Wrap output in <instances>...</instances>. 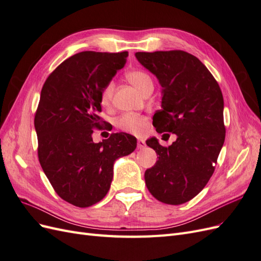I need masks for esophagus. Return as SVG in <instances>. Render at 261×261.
<instances>
[{"mask_svg":"<svg viewBox=\"0 0 261 261\" xmlns=\"http://www.w3.org/2000/svg\"><path fill=\"white\" fill-rule=\"evenodd\" d=\"M137 147H138V149H144V148L146 147L145 140H144V139H141V138H139V139L137 140Z\"/></svg>","mask_w":261,"mask_h":261,"instance_id":"esophagus-1","label":"esophagus"}]
</instances>
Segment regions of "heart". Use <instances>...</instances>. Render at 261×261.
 Returning <instances> with one entry per match:
<instances>
[{
  "instance_id": "obj_1",
  "label": "heart",
  "mask_w": 261,
  "mask_h": 261,
  "mask_svg": "<svg viewBox=\"0 0 261 261\" xmlns=\"http://www.w3.org/2000/svg\"><path fill=\"white\" fill-rule=\"evenodd\" d=\"M126 78H127L128 82L136 87L143 92L146 87L149 85H152V81L150 76L143 72V70H130L127 74H126ZM114 92V83L110 81L106 84L103 89L101 91V103L103 106L110 105V102L112 100ZM146 117L140 115V114H134V113H126L123 114L120 118L117 120V127L121 128L122 130H125L127 133L135 134V135H140L143 134L146 129Z\"/></svg>"
}]
</instances>
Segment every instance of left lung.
<instances>
[{
  "mask_svg": "<svg viewBox=\"0 0 261 261\" xmlns=\"http://www.w3.org/2000/svg\"><path fill=\"white\" fill-rule=\"evenodd\" d=\"M135 55L162 87V109L154 113L153 126L177 136L169 147L154 137L146 141L159 155L145 172L147 188L161 202H187L207 185L224 144L222 92L208 68L185 51Z\"/></svg>",
  "mask_w": 261,
  "mask_h": 261,
  "instance_id": "left-lung-1",
  "label": "left lung"
}]
</instances>
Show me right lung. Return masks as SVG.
<instances>
[{
	"mask_svg": "<svg viewBox=\"0 0 261 261\" xmlns=\"http://www.w3.org/2000/svg\"><path fill=\"white\" fill-rule=\"evenodd\" d=\"M128 52L85 51L68 58L46 78L35 115L38 158L44 174L63 200L80 208L99 202L108 194L116 159L136 149V138L111 134L93 143V129L106 124L101 91Z\"/></svg>",
	"mask_w": 261,
	"mask_h": 261,
	"instance_id": "add662e5",
	"label": "right lung"
}]
</instances>
